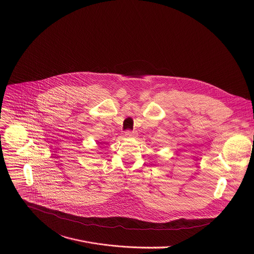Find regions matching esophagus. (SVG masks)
<instances>
[{
	"label": "esophagus",
	"mask_w": 254,
	"mask_h": 254,
	"mask_svg": "<svg viewBox=\"0 0 254 254\" xmlns=\"http://www.w3.org/2000/svg\"><path fill=\"white\" fill-rule=\"evenodd\" d=\"M136 134H137L136 131H129V130L126 131V135H127V137H135Z\"/></svg>",
	"instance_id": "1"
}]
</instances>
